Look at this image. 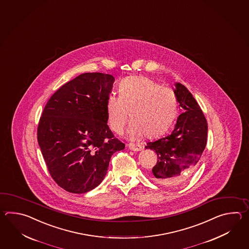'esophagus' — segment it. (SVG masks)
Returning a JSON list of instances; mask_svg holds the SVG:
<instances>
[{"instance_id": "esophagus-1", "label": "esophagus", "mask_w": 249, "mask_h": 249, "mask_svg": "<svg viewBox=\"0 0 249 249\" xmlns=\"http://www.w3.org/2000/svg\"><path fill=\"white\" fill-rule=\"evenodd\" d=\"M129 148L132 151H141L142 149V147L139 144H134V143H130L129 144Z\"/></svg>"}]
</instances>
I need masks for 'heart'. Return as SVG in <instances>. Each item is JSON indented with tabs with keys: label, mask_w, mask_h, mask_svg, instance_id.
Segmentation results:
<instances>
[{
	"label": "heart",
	"mask_w": 249,
	"mask_h": 249,
	"mask_svg": "<svg viewBox=\"0 0 249 249\" xmlns=\"http://www.w3.org/2000/svg\"><path fill=\"white\" fill-rule=\"evenodd\" d=\"M119 96L110 94L106 101L107 115L112 130L121 134L126 126L129 112L130 134L156 137L165 132L177 113V99L168 87L159 86L148 77L132 76L118 86Z\"/></svg>",
	"instance_id": "obj_1"
}]
</instances>
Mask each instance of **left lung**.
<instances>
[{
  "label": "left lung",
  "mask_w": 249,
  "mask_h": 249,
  "mask_svg": "<svg viewBox=\"0 0 249 249\" xmlns=\"http://www.w3.org/2000/svg\"><path fill=\"white\" fill-rule=\"evenodd\" d=\"M174 92L182 109L174 131L146 146L158 155L152 174L164 185H178L187 179L196 169L207 145V119L200 107L180 83L175 84Z\"/></svg>",
  "instance_id": "1"
}]
</instances>
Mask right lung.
Segmentation results:
<instances>
[{
  "label": "right lung",
  "instance_id": "obj_1",
  "mask_svg": "<svg viewBox=\"0 0 249 249\" xmlns=\"http://www.w3.org/2000/svg\"><path fill=\"white\" fill-rule=\"evenodd\" d=\"M114 82L111 74H80L44 107L38 143L50 175L65 191L82 194L100 185L112 155L125 147L107 125L106 101Z\"/></svg>",
  "mask_w": 249,
  "mask_h": 249
}]
</instances>
